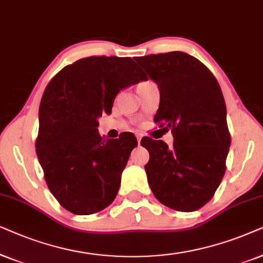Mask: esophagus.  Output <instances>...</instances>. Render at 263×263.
I'll return each mask as SVG.
<instances>
[{
    "instance_id": "esophagus-1",
    "label": "esophagus",
    "mask_w": 263,
    "mask_h": 263,
    "mask_svg": "<svg viewBox=\"0 0 263 263\" xmlns=\"http://www.w3.org/2000/svg\"><path fill=\"white\" fill-rule=\"evenodd\" d=\"M136 137H137V141H138V143H141L143 136H142L141 134H137V135H136Z\"/></svg>"
}]
</instances>
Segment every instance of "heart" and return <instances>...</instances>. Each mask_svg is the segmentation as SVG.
I'll use <instances>...</instances> for the list:
<instances>
[{
  "label": "heart",
  "mask_w": 263,
  "mask_h": 263,
  "mask_svg": "<svg viewBox=\"0 0 263 263\" xmlns=\"http://www.w3.org/2000/svg\"><path fill=\"white\" fill-rule=\"evenodd\" d=\"M144 83H149V82H143V83H141V84H144Z\"/></svg>",
  "instance_id": "b5f03b06"
}]
</instances>
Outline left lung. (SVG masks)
Returning a JSON list of instances; mask_svg holds the SVG:
<instances>
[{"label": "left lung", "mask_w": 263, "mask_h": 263, "mask_svg": "<svg viewBox=\"0 0 263 263\" xmlns=\"http://www.w3.org/2000/svg\"><path fill=\"white\" fill-rule=\"evenodd\" d=\"M136 61L160 90L155 120L172 129L173 146L145 137L149 186L162 204L194 212L211 201L226 171L231 136L218 80L183 51L146 55Z\"/></svg>", "instance_id": "obj_1"}]
</instances>
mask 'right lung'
Instances as JSON below:
<instances>
[{
	"instance_id": "1",
	"label": "right lung",
	"mask_w": 263,
	"mask_h": 263,
	"mask_svg": "<svg viewBox=\"0 0 263 263\" xmlns=\"http://www.w3.org/2000/svg\"><path fill=\"white\" fill-rule=\"evenodd\" d=\"M146 79L131 58L90 56L66 66L45 87L36 153L49 190L68 212L93 214L117 197L138 143L132 134L102 138L97 120L110 113L119 91Z\"/></svg>"
}]
</instances>
